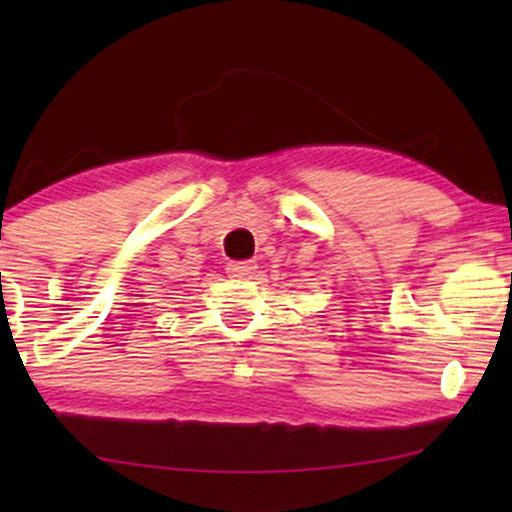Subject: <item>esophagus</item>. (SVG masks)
Wrapping results in <instances>:
<instances>
[{"label": "esophagus", "mask_w": 512, "mask_h": 512, "mask_svg": "<svg viewBox=\"0 0 512 512\" xmlns=\"http://www.w3.org/2000/svg\"><path fill=\"white\" fill-rule=\"evenodd\" d=\"M228 275L230 277H237V279H251L256 275L258 265L254 261H233L228 263Z\"/></svg>", "instance_id": "34e87169"}]
</instances>
